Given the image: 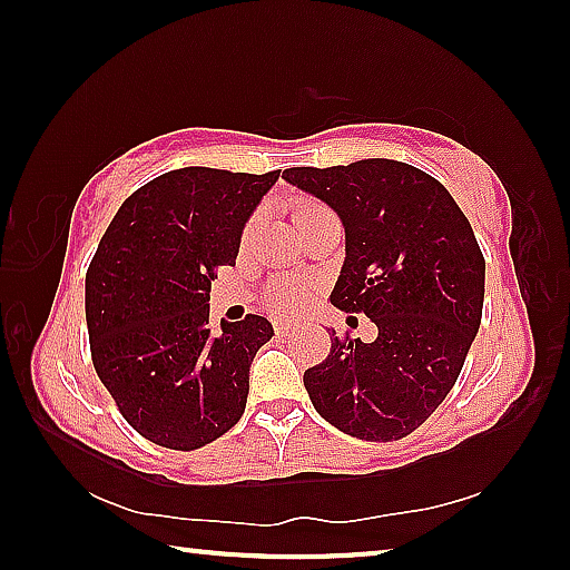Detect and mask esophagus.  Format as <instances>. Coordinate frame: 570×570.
Here are the masks:
<instances>
[{"label": "esophagus", "instance_id": "1", "mask_svg": "<svg viewBox=\"0 0 570 570\" xmlns=\"http://www.w3.org/2000/svg\"><path fill=\"white\" fill-rule=\"evenodd\" d=\"M294 332V326H288V324H276V334L278 336H288Z\"/></svg>", "mask_w": 570, "mask_h": 570}]
</instances>
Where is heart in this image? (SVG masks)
I'll use <instances>...</instances> for the list:
<instances>
[{"label":"heart","instance_id":"b5f03b06","mask_svg":"<svg viewBox=\"0 0 570 570\" xmlns=\"http://www.w3.org/2000/svg\"><path fill=\"white\" fill-rule=\"evenodd\" d=\"M322 210H326V208L320 206V204L298 206L296 214H294L296 226H302L306 218L322 214ZM258 228H262V214H254L246 220L244 234H240V244L248 246L250 240L256 238ZM312 294H314V284L304 282V278H278V282H274L272 286L266 288V302H268V306H272V312L282 314V316H294L308 304Z\"/></svg>","mask_w":570,"mask_h":570}]
</instances>
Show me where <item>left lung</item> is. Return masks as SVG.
Wrapping results in <instances>:
<instances>
[{"mask_svg": "<svg viewBox=\"0 0 570 570\" xmlns=\"http://www.w3.org/2000/svg\"><path fill=\"white\" fill-rule=\"evenodd\" d=\"M284 178L340 214L346 256L330 298L377 324L370 344L330 334V356L304 372L308 400L352 438H407L448 397L480 330L485 258L470 220L440 180L400 160Z\"/></svg>", "mask_w": 570, "mask_h": 570, "instance_id": "left-lung-1", "label": "left lung"}]
</instances>
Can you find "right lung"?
I'll list each match as a JSON object with an SVG mask.
<instances>
[{
    "instance_id": "add662e5",
    "label": "right lung",
    "mask_w": 570,
    "mask_h": 570,
    "mask_svg": "<svg viewBox=\"0 0 570 570\" xmlns=\"http://www.w3.org/2000/svg\"><path fill=\"white\" fill-rule=\"evenodd\" d=\"M276 180L278 170L163 173L125 198L95 250L85 276L95 372L130 428L160 448H204L246 410L250 362L274 326L248 314L216 332L208 298Z\"/></svg>"
}]
</instances>
